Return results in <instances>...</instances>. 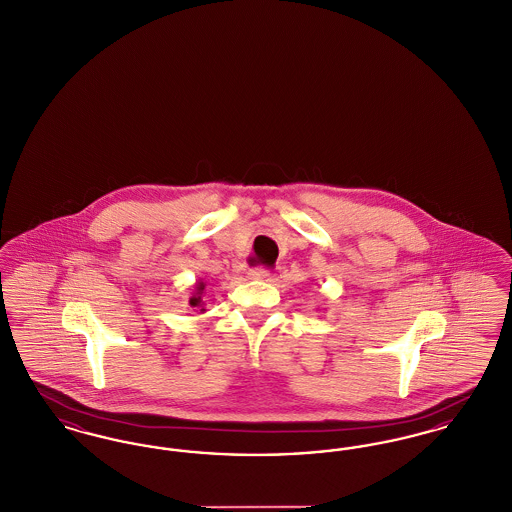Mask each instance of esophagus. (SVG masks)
<instances>
[{"label": "esophagus", "mask_w": 512, "mask_h": 512, "mask_svg": "<svg viewBox=\"0 0 512 512\" xmlns=\"http://www.w3.org/2000/svg\"><path fill=\"white\" fill-rule=\"evenodd\" d=\"M268 276H270V270L267 268H251L249 270L251 280H268Z\"/></svg>", "instance_id": "34e87169"}]
</instances>
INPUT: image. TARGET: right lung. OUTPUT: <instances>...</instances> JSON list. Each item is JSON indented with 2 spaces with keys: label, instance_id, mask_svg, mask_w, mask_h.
Instances as JSON below:
<instances>
[{
  "label": "right lung",
  "instance_id": "add662e5",
  "mask_svg": "<svg viewBox=\"0 0 512 512\" xmlns=\"http://www.w3.org/2000/svg\"><path fill=\"white\" fill-rule=\"evenodd\" d=\"M203 290H205V284L199 280V282H195L194 292L190 295V307L192 309H197L199 313H203L205 311V307H203Z\"/></svg>",
  "mask_w": 512,
  "mask_h": 512
}]
</instances>
